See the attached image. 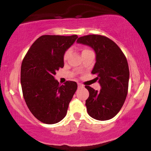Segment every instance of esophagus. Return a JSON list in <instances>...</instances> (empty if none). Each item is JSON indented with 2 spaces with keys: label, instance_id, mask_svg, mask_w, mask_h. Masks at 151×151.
Returning <instances> with one entry per match:
<instances>
[{
  "label": "esophagus",
  "instance_id": "esophagus-1",
  "mask_svg": "<svg viewBox=\"0 0 151 151\" xmlns=\"http://www.w3.org/2000/svg\"><path fill=\"white\" fill-rule=\"evenodd\" d=\"M78 87L79 88H80V87H83L84 86L82 85V84H80V83H78Z\"/></svg>",
  "mask_w": 151,
  "mask_h": 151
}]
</instances>
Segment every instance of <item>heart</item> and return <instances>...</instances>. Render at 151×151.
<instances>
[{"mask_svg":"<svg viewBox=\"0 0 151 151\" xmlns=\"http://www.w3.org/2000/svg\"><path fill=\"white\" fill-rule=\"evenodd\" d=\"M85 50H87V49H85V50H83V51H85ZM68 54H69V50H66V51L65 52H64V56H63L64 60H66V59H67L68 56Z\"/></svg>","mask_w":151,"mask_h":151,"instance_id":"obj_1","label":"heart"}]
</instances>
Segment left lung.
Listing matches in <instances>:
<instances>
[{
    "instance_id": "left-lung-1",
    "label": "left lung",
    "mask_w": 151,
    "mask_h": 151,
    "mask_svg": "<svg viewBox=\"0 0 151 151\" xmlns=\"http://www.w3.org/2000/svg\"><path fill=\"white\" fill-rule=\"evenodd\" d=\"M78 43L91 46L96 52V74L101 89L98 91L85 86L89 92L86 100L88 114L99 121L112 119L122 107L128 91L129 67L127 59L116 43L99 35L80 37Z\"/></svg>"
}]
</instances>
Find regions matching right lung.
I'll return each mask as SVG.
<instances>
[{"label": "right lung", "instance_id": "obj_1", "mask_svg": "<svg viewBox=\"0 0 151 151\" xmlns=\"http://www.w3.org/2000/svg\"><path fill=\"white\" fill-rule=\"evenodd\" d=\"M78 38L42 35L27 52L21 68L23 96L28 109L41 122L54 124L65 117L78 88L76 82L60 85L55 71L64 66V54Z\"/></svg>", "mask_w": 151, "mask_h": 151}]
</instances>
